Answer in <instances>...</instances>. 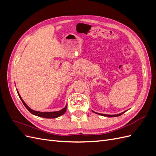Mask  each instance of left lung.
I'll return each instance as SVG.
<instances>
[{
  "mask_svg": "<svg viewBox=\"0 0 156 156\" xmlns=\"http://www.w3.org/2000/svg\"><path fill=\"white\" fill-rule=\"evenodd\" d=\"M127 111H125L124 112H122L121 113H119V114H116V115H107V114H101V113H98V112H96L95 111H92V112L96 113V114L99 115H101V116H107V117H116V116H120L121 115L123 114V113H124L125 112H126Z\"/></svg>",
  "mask_w": 156,
  "mask_h": 156,
  "instance_id": "8db88e82",
  "label": "left lung"
}]
</instances>
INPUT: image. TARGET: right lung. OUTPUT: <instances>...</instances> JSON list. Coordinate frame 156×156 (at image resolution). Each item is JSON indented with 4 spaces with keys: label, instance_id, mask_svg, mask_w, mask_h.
<instances>
[{
    "label": "right lung",
    "instance_id": "1",
    "mask_svg": "<svg viewBox=\"0 0 156 156\" xmlns=\"http://www.w3.org/2000/svg\"><path fill=\"white\" fill-rule=\"evenodd\" d=\"M17 94L19 95V97L21 99V100L22 101L23 105H25V107L27 108L28 111H29L30 113H32V115H34L35 116H40V117H42V118H45V119H55V118L59 117L60 116H62V115H64V113L66 112V111L67 109V104L65 106L64 108H63L62 109H61L60 111H53V112H40V111H34L30 108L29 106H28L26 103L23 101V100L22 99V98L21 97L20 93H19L18 90H17Z\"/></svg>",
    "mask_w": 156,
    "mask_h": 156
}]
</instances>
